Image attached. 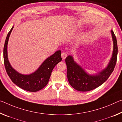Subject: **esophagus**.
Returning a JSON list of instances; mask_svg holds the SVG:
<instances>
[{
  "label": "esophagus",
  "instance_id": "34e87169",
  "mask_svg": "<svg viewBox=\"0 0 122 122\" xmlns=\"http://www.w3.org/2000/svg\"><path fill=\"white\" fill-rule=\"evenodd\" d=\"M67 56V53L66 52H62L61 54V57L62 58V59H65L66 57Z\"/></svg>",
  "mask_w": 122,
  "mask_h": 122
}]
</instances>
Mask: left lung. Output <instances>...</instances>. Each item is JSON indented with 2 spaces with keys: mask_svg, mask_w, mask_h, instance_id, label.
<instances>
[{
  "mask_svg": "<svg viewBox=\"0 0 122 122\" xmlns=\"http://www.w3.org/2000/svg\"><path fill=\"white\" fill-rule=\"evenodd\" d=\"M111 32L113 44L112 55L107 66L100 72L96 75L88 74L80 66L75 62L72 56L69 55L66 58L67 78L69 84L75 90L81 92L94 90L106 81L112 73L116 64L118 47L115 35L112 30Z\"/></svg>",
  "mask_w": 122,
  "mask_h": 122,
  "instance_id": "8db88e82",
  "label": "left lung"
}]
</instances>
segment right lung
Segmentation results:
<instances>
[{"instance_id":"add662e5","label":"right lung","mask_w":122,"mask_h":122,"mask_svg":"<svg viewBox=\"0 0 122 122\" xmlns=\"http://www.w3.org/2000/svg\"><path fill=\"white\" fill-rule=\"evenodd\" d=\"M13 27L11 29L6 38L4 47V62L6 71L12 81L23 90L29 92H37L47 85L54 67L61 61V51H58L48 57L39 68L32 74L24 75L12 68L7 57V43Z\"/></svg>"}]
</instances>
